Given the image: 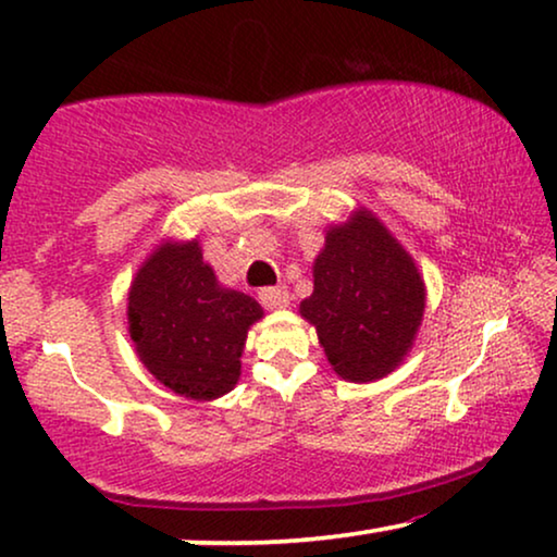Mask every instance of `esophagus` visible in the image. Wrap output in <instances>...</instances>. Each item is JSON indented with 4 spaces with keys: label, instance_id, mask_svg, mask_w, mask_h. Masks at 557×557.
<instances>
[{
    "label": "esophagus",
    "instance_id": "esophagus-1",
    "mask_svg": "<svg viewBox=\"0 0 557 557\" xmlns=\"http://www.w3.org/2000/svg\"><path fill=\"white\" fill-rule=\"evenodd\" d=\"M258 301H261L265 309H284L288 307V301H292V296H288L284 286H265L258 292Z\"/></svg>",
    "mask_w": 557,
    "mask_h": 557
}]
</instances>
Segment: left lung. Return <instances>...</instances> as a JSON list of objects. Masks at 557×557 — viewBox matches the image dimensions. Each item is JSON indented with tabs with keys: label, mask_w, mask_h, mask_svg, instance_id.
Wrapping results in <instances>:
<instances>
[{
	"label": "left lung",
	"mask_w": 557,
	"mask_h": 557,
	"mask_svg": "<svg viewBox=\"0 0 557 557\" xmlns=\"http://www.w3.org/2000/svg\"><path fill=\"white\" fill-rule=\"evenodd\" d=\"M299 309L317 326L334 372L368 383L387 375L413 345L425 286L400 243L360 210L326 233L314 261V294Z\"/></svg>",
	"instance_id": "8db88e82"
}]
</instances>
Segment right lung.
<instances>
[{
    "label": "right lung",
    "instance_id": "obj_1",
    "mask_svg": "<svg viewBox=\"0 0 557 557\" xmlns=\"http://www.w3.org/2000/svg\"><path fill=\"white\" fill-rule=\"evenodd\" d=\"M261 304L223 288L193 243H166L149 256L128 292V332L159 383L195 400L233 391L248 326Z\"/></svg>",
    "mask_w": 557,
    "mask_h": 557
}]
</instances>
